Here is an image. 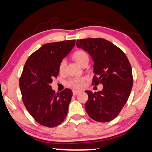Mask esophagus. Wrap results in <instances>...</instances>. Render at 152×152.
Instances as JSON below:
<instances>
[{"label":"esophagus","mask_w":152,"mask_h":152,"mask_svg":"<svg viewBox=\"0 0 152 152\" xmlns=\"http://www.w3.org/2000/svg\"><path fill=\"white\" fill-rule=\"evenodd\" d=\"M80 91H76V90H73L72 91V94H73V96H76L77 95V94L80 93Z\"/></svg>","instance_id":"esophagus-1"}]
</instances>
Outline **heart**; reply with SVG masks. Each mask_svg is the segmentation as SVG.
Wrapping results in <instances>:
<instances>
[{
    "mask_svg": "<svg viewBox=\"0 0 152 152\" xmlns=\"http://www.w3.org/2000/svg\"><path fill=\"white\" fill-rule=\"evenodd\" d=\"M72 58L79 65L81 66L83 65L84 63L88 62V56L87 53L84 52V50H77L72 54ZM66 60L62 59L60 62H59L58 66V72L61 75L64 74L65 72V68H66ZM87 80V78L86 77H75L72 78L70 80L67 82V86H70L74 89H81L85 85L86 81Z\"/></svg>",
    "mask_w": 152,
    "mask_h": 152,
    "instance_id": "obj_1",
    "label": "heart"
}]
</instances>
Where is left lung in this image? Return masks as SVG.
<instances>
[{"label": "left lung", "instance_id": "left-lung-1", "mask_svg": "<svg viewBox=\"0 0 152 152\" xmlns=\"http://www.w3.org/2000/svg\"><path fill=\"white\" fill-rule=\"evenodd\" d=\"M76 45L93 58L92 84L103 85L100 91H86L88 96L86 112L96 121H112L125 105L133 87V73L129 59L121 49L103 38L77 40Z\"/></svg>", "mask_w": 152, "mask_h": 152}]
</instances>
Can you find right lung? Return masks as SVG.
<instances>
[{
    "label": "right lung",
    "instance_id": "right-lung-1",
    "mask_svg": "<svg viewBox=\"0 0 152 152\" xmlns=\"http://www.w3.org/2000/svg\"><path fill=\"white\" fill-rule=\"evenodd\" d=\"M75 40L47 43L27 59L19 78L21 98L29 114L37 123L53 128L68 114L72 91L55 93L50 84L58 75L59 62L73 48Z\"/></svg>",
    "mask_w": 152,
    "mask_h": 152
}]
</instances>
